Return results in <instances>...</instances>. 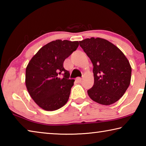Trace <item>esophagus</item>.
<instances>
[{
  "label": "esophagus",
  "instance_id": "34e87169",
  "mask_svg": "<svg viewBox=\"0 0 146 146\" xmlns=\"http://www.w3.org/2000/svg\"><path fill=\"white\" fill-rule=\"evenodd\" d=\"M81 81H82V78H81L80 77H78L76 78V82H78V83H80Z\"/></svg>",
  "mask_w": 146,
  "mask_h": 146
}]
</instances>
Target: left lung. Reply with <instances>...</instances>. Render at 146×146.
Returning a JSON list of instances; mask_svg holds the SVG:
<instances>
[{
	"label": "left lung",
	"instance_id": "obj_1",
	"mask_svg": "<svg viewBox=\"0 0 146 146\" xmlns=\"http://www.w3.org/2000/svg\"><path fill=\"white\" fill-rule=\"evenodd\" d=\"M79 44L93 65L94 84L88 90L89 97L100 104H114L130 84L129 62L119 48L106 39L91 37Z\"/></svg>",
	"mask_w": 146,
	"mask_h": 146
}]
</instances>
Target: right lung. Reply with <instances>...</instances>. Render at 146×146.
<instances>
[{
	"label": "right lung",
	"instance_id": "1",
	"mask_svg": "<svg viewBox=\"0 0 146 146\" xmlns=\"http://www.w3.org/2000/svg\"><path fill=\"white\" fill-rule=\"evenodd\" d=\"M79 45L78 41L56 40L39 49L26 70V86L39 107L55 111L67 103L75 80L63 64ZM62 75V77L61 75Z\"/></svg>",
	"mask_w": 146,
	"mask_h": 146
}]
</instances>
